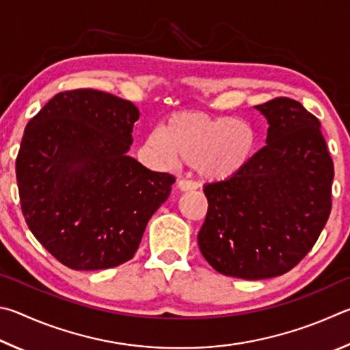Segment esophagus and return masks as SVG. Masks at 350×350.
Here are the masks:
<instances>
[{
    "label": "esophagus",
    "mask_w": 350,
    "mask_h": 350,
    "mask_svg": "<svg viewBox=\"0 0 350 350\" xmlns=\"http://www.w3.org/2000/svg\"><path fill=\"white\" fill-rule=\"evenodd\" d=\"M176 189L181 192H189V191H193V189H197V185L192 181H187V180H180L176 183Z\"/></svg>",
    "instance_id": "34e87169"
}]
</instances>
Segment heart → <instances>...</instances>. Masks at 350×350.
Instances as JSON below:
<instances>
[{
  "instance_id": "heart-1",
  "label": "heart",
  "mask_w": 350,
  "mask_h": 350,
  "mask_svg": "<svg viewBox=\"0 0 350 350\" xmlns=\"http://www.w3.org/2000/svg\"><path fill=\"white\" fill-rule=\"evenodd\" d=\"M147 146L164 158L191 164L201 181L224 183L252 161L258 135L252 124L234 116L180 112L147 137Z\"/></svg>"
}]
</instances>
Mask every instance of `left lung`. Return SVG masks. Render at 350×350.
<instances>
[{
    "label": "left lung",
    "instance_id": "obj_1",
    "mask_svg": "<svg viewBox=\"0 0 350 350\" xmlns=\"http://www.w3.org/2000/svg\"><path fill=\"white\" fill-rule=\"evenodd\" d=\"M255 109L267 120L266 146L235 178L204 186L209 209L198 232L206 261L243 280L295 267L332 209L334 163L317 116L291 98Z\"/></svg>",
    "mask_w": 350,
    "mask_h": 350
}]
</instances>
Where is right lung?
<instances>
[{
  "label": "right lung",
  "instance_id": "obj_1",
  "mask_svg": "<svg viewBox=\"0 0 350 350\" xmlns=\"http://www.w3.org/2000/svg\"><path fill=\"white\" fill-rule=\"evenodd\" d=\"M139 110L106 92L55 95L26 126L16 157L21 209L64 266L100 271L133 258L175 178L129 157Z\"/></svg>",
  "mask_w": 350,
  "mask_h": 350
}]
</instances>
